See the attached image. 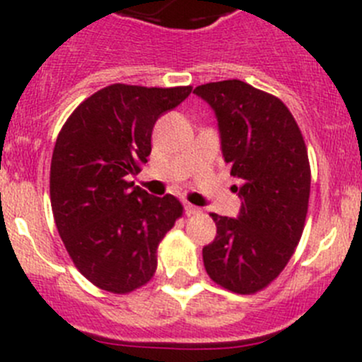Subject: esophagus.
Here are the masks:
<instances>
[{
	"label": "esophagus",
	"instance_id": "1",
	"mask_svg": "<svg viewBox=\"0 0 362 362\" xmlns=\"http://www.w3.org/2000/svg\"><path fill=\"white\" fill-rule=\"evenodd\" d=\"M185 214H187V215H199V214H202V208L194 206V204H191V203H185Z\"/></svg>",
	"mask_w": 362,
	"mask_h": 362
}]
</instances>
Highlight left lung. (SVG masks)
<instances>
[{
	"mask_svg": "<svg viewBox=\"0 0 362 362\" xmlns=\"http://www.w3.org/2000/svg\"><path fill=\"white\" fill-rule=\"evenodd\" d=\"M215 110L222 154L240 180L238 218L210 214L217 236L203 249L208 276L236 294H255L282 273L305 229L310 160L293 113L242 80L198 86Z\"/></svg>",
	"mask_w": 362,
	"mask_h": 362,
	"instance_id": "obj_1",
	"label": "left lung"
}]
</instances>
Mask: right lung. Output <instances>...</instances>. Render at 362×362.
<instances>
[{
	"mask_svg": "<svg viewBox=\"0 0 362 362\" xmlns=\"http://www.w3.org/2000/svg\"><path fill=\"white\" fill-rule=\"evenodd\" d=\"M191 86L112 83L61 127L50 163V204L73 264L100 289L129 294L158 268V247L184 214L175 196L129 182L151 156L152 129Z\"/></svg>",
	"mask_w": 362,
	"mask_h": 362,
	"instance_id": "add662e5",
	"label": "right lung"
}]
</instances>
